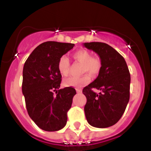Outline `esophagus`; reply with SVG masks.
Returning a JSON list of instances; mask_svg holds the SVG:
<instances>
[{
    "instance_id": "esophagus-1",
    "label": "esophagus",
    "mask_w": 151,
    "mask_h": 151,
    "mask_svg": "<svg viewBox=\"0 0 151 151\" xmlns=\"http://www.w3.org/2000/svg\"><path fill=\"white\" fill-rule=\"evenodd\" d=\"M76 91H77V93H82V90H81V89H77Z\"/></svg>"
}]
</instances>
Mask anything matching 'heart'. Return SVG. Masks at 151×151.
I'll use <instances>...</instances> for the list:
<instances>
[{
    "instance_id": "1",
    "label": "heart",
    "mask_w": 151,
    "mask_h": 151,
    "mask_svg": "<svg viewBox=\"0 0 151 151\" xmlns=\"http://www.w3.org/2000/svg\"><path fill=\"white\" fill-rule=\"evenodd\" d=\"M73 58L76 61L83 65L82 73H88L96 77L99 74L102 68V61L98 56H91L90 52L86 50H78L73 54ZM70 63L66 56H61L58 61V70L63 76H67L69 73ZM90 82V77L85 74L81 77H70L64 80L63 83L65 86H71L74 88H81Z\"/></svg>"
}]
</instances>
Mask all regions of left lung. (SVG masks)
<instances>
[{
    "label": "left lung",
    "mask_w": 151,
    "mask_h": 151,
    "mask_svg": "<svg viewBox=\"0 0 151 151\" xmlns=\"http://www.w3.org/2000/svg\"><path fill=\"white\" fill-rule=\"evenodd\" d=\"M85 47L100 58L102 68L96 79L83 89L85 115L96 128L112 126L121 119L130 98L131 76L124 58L108 44L85 42ZM93 88L102 90L97 94Z\"/></svg>",
    "instance_id": "obj_1"
}]
</instances>
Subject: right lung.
<instances>
[{
    "label": "right lung",
    "mask_w": 151,
    "mask_h": 151,
    "mask_svg": "<svg viewBox=\"0 0 151 151\" xmlns=\"http://www.w3.org/2000/svg\"><path fill=\"white\" fill-rule=\"evenodd\" d=\"M74 44L45 42L30 54L23 66L22 91L29 117L46 132L61 130L68 120L75 89H59L61 74L58 70L60 58Z\"/></svg>",
    "instance_id": "obj_1"
}]
</instances>
